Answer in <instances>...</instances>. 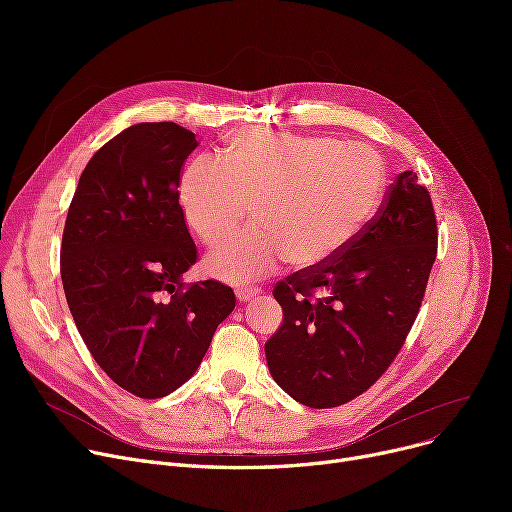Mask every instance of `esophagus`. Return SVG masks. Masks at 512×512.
I'll return each mask as SVG.
<instances>
[{"label":"esophagus","mask_w":512,"mask_h":512,"mask_svg":"<svg viewBox=\"0 0 512 512\" xmlns=\"http://www.w3.org/2000/svg\"><path fill=\"white\" fill-rule=\"evenodd\" d=\"M259 290L261 288H257V286H245V288L240 286V288H236V297H238V301H249V299L257 297Z\"/></svg>","instance_id":"obj_1"}]
</instances>
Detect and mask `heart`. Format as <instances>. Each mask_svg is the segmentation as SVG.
<instances>
[{
  "label": "heart",
  "mask_w": 512,
  "mask_h": 512,
  "mask_svg": "<svg viewBox=\"0 0 512 512\" xmlns=\"http://www.w3.org/2000/svg\"><path fill=\"white\" fill-rule=\"evenodd\" d=\"M384 164L367 145L290 132H245L224 159L199 155L178 182V203L207 245L226 240L253 205L255 224L207 255L234 284L259 280L286 259L313 270L338 257L378 213Z\"/></svg>",
  "instance_id": "b5f03b06"
}]
</instances>
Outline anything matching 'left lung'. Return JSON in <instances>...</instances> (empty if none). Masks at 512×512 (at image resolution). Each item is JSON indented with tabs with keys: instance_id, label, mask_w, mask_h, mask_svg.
<instances>
[{
	"instance_id": "8db88e82",
	"label": "left lung",
	"mask_w": 512,
	"mask_h": 512,
	"mask_svg": "<svg viewBox=\"0 0 512 512\" xmlns=\"http://www.w3.org/2000/svg\"><path fill=\"white\" fill-rule=\"evenodd\" d=\"M436 253L432 197L415 172H402L351 247L274 286L284 319L265 359L278 386L311 409L367 392L415 324Z\"/></svg>"
}]
</instances>
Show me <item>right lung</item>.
Here are the masks:
<instances>
[{"instance_id":"obj_1","label":"right lung","mask_w":512,"mask_h":512,"mask_svg":"<svg viewBox=\"0 0 512 512\" xmlns=\"http://www.w3.org/2000/svg\"><path fill=\"white\" fill-rule=\"evenodd\" d=\"M195 132L134 124L80 174L62 234L60 272L74 324L122 390L161 398L197 371L236 299L218 280L182 282L197 245L178 203Z\"/></svg>"}]
</instances>
